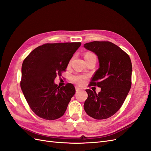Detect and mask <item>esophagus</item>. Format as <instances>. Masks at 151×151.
I'll return each instance as SVG.
<instances>
[{
    "label": "esophagus",
    "instance_id": "esophagus-1",
    "mask_svg": "<svg viewBox=\"0 0 151 151\" xmlns=\"http://www.w3.org/2000/svg\"><path fill=\"white\" fill-rule=\"evenodd\" d=\"M76 91H79L80 90H81V89L80 88H79L78 86H76Z\"/></svg>",
    "mask_w": 151,
    "mask_h": 151
}]
</instances>
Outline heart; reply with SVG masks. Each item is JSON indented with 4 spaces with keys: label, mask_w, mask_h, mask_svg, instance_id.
I'll return each mask as SVG.
<instances>
[{
    "label": "heart",
    "mask_w": 151,
    "mask_h": 151,
    "mask_svg": "<svg viewBox=\"0 0 151 151\" xmlns=\"http://www.w3.org/2000/svg\"><path fill=\"white\" fill-rule=\"evenodd\" d=\"M93 53H87L85 55V58L88 57L91 55H93ZM86 79V76H82V75H74L72 77V81L74 82V83L77 84H82Z\"/></svg>",
    "instance_id": "obj_1"
}]
</instances>
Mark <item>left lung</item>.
Instances as JSON below:
<instances>
[{"label": "left lung", "instance_id": "left-lung-1", "mask_svg": "<svg viewBox=\"0 0 151 151\" xmlns=\"http://www.w3.org/2000/svg\"><path fill=\"white\" fill-rule=\"evenodd\" d=\"M84 47L97 55L99 63L89 86L101 88L98 94L86 90L88 97L84 102V110L94 119H106L119 110L130 89L131 60L126 52L109 42L95 41Z\"/></svg>", "mask_w": 151, "mask_h": 151}]
</instances>
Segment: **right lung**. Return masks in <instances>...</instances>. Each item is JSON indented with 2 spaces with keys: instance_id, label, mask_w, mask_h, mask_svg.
<instances>
[{
  "instance_id": "obj_1",
  "label": "right lung",
  "mask_w": 151,
  "mask_h": 151,
  "mask_svg": "<svg viewBox=\"0 0 151 151\" xmlns=\"http://www.w3.org/2000/svg\"><path fill=\"white\" fill-rule=\"evenodd\" d=\"M81 45L44 44L34 49L22 62L21 88L30 108L39 117L54 120L65 113L76 89L70 83L59 87L54 80L65 71Z\"/></svg>"
}]
</instances>
